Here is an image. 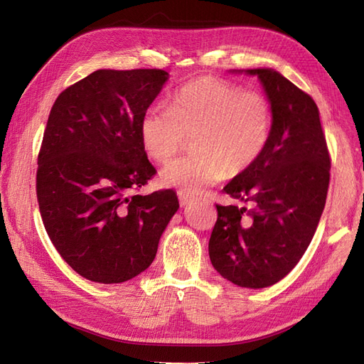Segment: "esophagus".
I'll return each instance as SVG.
<instances>
[{"mask_svg": "<svg viewBox=\"0 0 364 364\" xmlns=\"http://www.w3.org/2000/svg\"><path fill=\"white\" fill-rule=\"evenodd\" d=\"M178 198H180V204L181 205H188L193 200V196L191 193H188V192L178 191Z\"/></svg>", "mask_w": 364, "mask_h": 364, "instance_id": "esophagus-1", "label": "esophagus"}]
</instances>
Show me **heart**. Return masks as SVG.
Instances as JSON below:
<instances>
[{"label": "heart", "instance_id": "obj_1", "mask_svg": "<svg viewBox=\"0 0 364 364\" xmlns=\"http://www.w3.org/2000/svg\"><path fill=\"white\" fill-rule=\"evenodd\" d=\"M272 105L262 92L203 76L175 91L172 105H151L140 120L144 151L168 163L191 137L193 151L161 171L166 186L201 192L223 176H236L261 159L272 134Z\"/></svg>", "mask_w": 364, "mask_h": 364}]
</instances>
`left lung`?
Returning <instances> with one entry per match:
<instances>
[{"label":"left lung","mask_w":364,"mask_h":364,"mask_svg":"<svg viewBox=\"0 0 364 364\" xmlns=\"http://www.w3.org/2000/svg\"><path fill=\"white\" fill-rule=\"evenodd\" d=\"M247 73L261 79L272 103V134L261 159L224 188L251 207L216 204L209 256L232 284L265 288L291 272L313 240L326 203L331 157L313 97L277 71Z\"/></svg>","instance_id":"1"}]
</instances>
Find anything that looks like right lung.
<instances>
[{
	"label": "right lung",
	"mask_w": 364,
	"mask_h": 364,
	"mask_svg": "<svg viewBox=\"0 0 364 364\" xmlns=\"http://www.w3.org/2000/svg\"><path fill=\"white\" fill-rule=\"evenodd\" d=\"M168 73L97 70L60 92L38 154L36 196L50 241L92 282L122 284L146 269L178 198L131 193L157 173L140 120Z\"/></svg>",
	"instance_id": "1"
}]
</instances>
